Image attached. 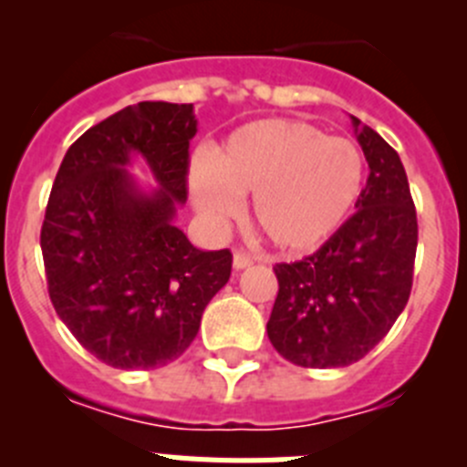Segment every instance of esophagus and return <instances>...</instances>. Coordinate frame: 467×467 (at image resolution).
I'll return each mask as SVG.
<instances>
[{
  "label": "esophagus",
  "instance_id": "34e87169",
  "mask_svg": "<svg viewBox=\"0 0 467 467\" xmlns=\"http://www.w3.org/2000/svg\"><path fill=\"white\" fill-rule=\"evenodd\" d=\"M247 266H253V257L243 253V250H236V253H234V269L241 271L247 269Z\"/></svg>",
  "mask_w": 467,
  "mask_h": 467
}]
</instances>
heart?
<instances>
[{"mask_svg": "<svg viewBox=\"0 0 467 467\" xmlns=\"http://www.w3.org/2000/svg\"><path fill=\"white\" fill-rule=\"evenodd\" d=\"M367 182L358 144L292 119L241 126L189 172L193 205L222 226L253 193V222L283 253H311L356 210Z\"/></svg>", "mask_w": 467, "mask_h": 467, "instance_id": "b5f03b06", "label": "heart"}]
</instances>
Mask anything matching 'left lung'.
I'll list each match as a JSON object with an SVG mask.
<instances>
[{
  "instance_id": "left-lung-1",
  "label": "left lung",
  "mask_w": 467,
  "mask_h": 467,
  "mask_svg": "<svg viewBox=\"0 0 467 467\" xmlns=\"http://www.w3.org/2000/svg\"><path fill=\"white\" fill-rule=\"evenodd\" d=\"M353 119L369 163L358 213L317 253L275 264L278 296L266 332L285 360L311 369L365 358L404 311L419 224L398 151Z\"/></svg>"
}]
</instances>
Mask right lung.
<instances>
[{
    "mask_svg": "<svg viewBox=\"0 0 467 467\" xmlns=\"http://www.w3.org/2000/svg\"><path fill=\"white\" fill-rule=\"evenodd\" d=\"M193 105L138 102L65 154L41 226L48 296L74 339L117 369H154L196 339L231 275L229 250H198L175 226L187 201ZM142 155L147 192L125 171Z\"/></svg>",
    "mask_w": 467,
    "mask_h": 467,
    "instance_id": "obj_1",
    "label": "right lung"
}]
</instances>
